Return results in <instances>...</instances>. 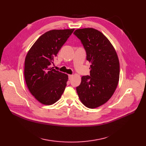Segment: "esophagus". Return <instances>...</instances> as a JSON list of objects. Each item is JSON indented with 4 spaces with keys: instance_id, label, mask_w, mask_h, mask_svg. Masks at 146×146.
I'll return each instance as SVG.
<instances>
[{
    "instance_id": "1",
    "label": "esophagus",
    "mask_w": 146,
    "mask_h": 146,
    "mask_svg": "<svg viewBox=\"0 0 146 146\" xmlns=\"http://www.w3.org/2000/svg\"><path fill=\"white\" fill-rule=\"evenodd\" d=\"M73 75H72V74H69V75H68V79H69V80L72 79V78H73Z\"/></svg>"
}]
</instances>
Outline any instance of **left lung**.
Returning a JSON list of instances; mask_svg holds the SVG:
<instances>
[{
	"instance_id": "1",
	"label": "left lung",
	"mask_w": 146,
	"mask_h": 146,
	"mask_svg": "<svg viewBox=\"0 0 146 146\" xmlns=\"http://www.w3.org/2000/svg\"><path fill=\"white\" fill-rule=\"evenodd\" d=\"M81 41L91 65L90 76L82 77L76 91L82 104L95 108L111 98L118 84L119 63L115 50L101 32L92 28L76 29L73 33Z\"/></svg>"
}]
</instances>
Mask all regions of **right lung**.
Instances as JSON below:
<instances>
[{
  "mask_svg": "<svg viewBox=\"0 0 146 146\" xmlns=\"http://www.w3.org/2000/svg\"><path fill=\"white\" fill-rule=\"evenodd\" d=\"M74 30L49 31L38 38L27 53L24 68L27 85L31 94L44 105L54 104L64 92L68 75L50 66Z\"/></svg>",
  "mask_w": 146,
  "mask_h": 146,
  "instance_id": "add662e5",
  "label": "right lung"
}]
</instances>
